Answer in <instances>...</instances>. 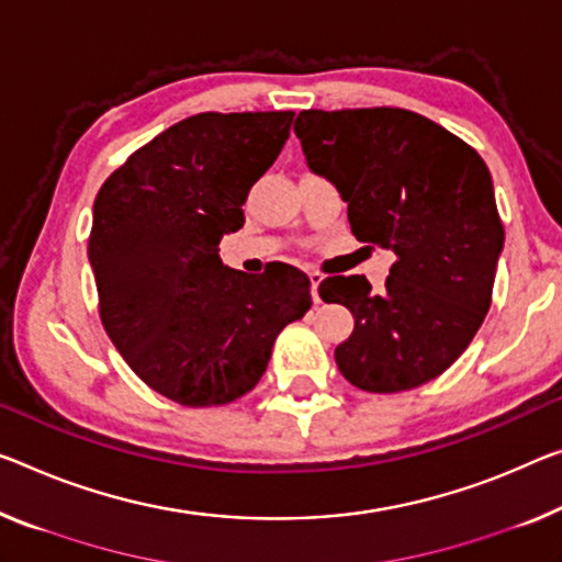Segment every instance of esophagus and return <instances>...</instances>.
<instances>
[{
  "label": "esophagus",
  "mask_w": 562,
  "mask_h": 562,
  "mask_svg": "<svg viewBox=\"0 0 562 562\" xmlns=\"http://www.w3.org/2000/svg\"><path fill=\"white\" fill-rule=\"evenodd\" d=\"M308 279H311V299H314V304H322V296H318V286H322L324 276L318 271H311Z\"/></svg>",
  "instance_id": "obj_1"
}]
</instances>
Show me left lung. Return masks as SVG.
I'll list each match as a JSON object with an SVG mask.
<instances>
[{
  "instance_id": "8db88e82",
  "label": "left lung",
  "mask_w": 562,
  "mask_h": 562,
  "mask_svg": "<svg viewBox=\"0 0 562 562\" xmlns=\"http://www.w3.org/2000/svg\"><path fill=\"white\" fill-rule=\"evenodd\" d=\"M293 133L308 170L347 203L353 236L396 256L379 293L364 276L318 286L353 316L336 367L374 394L427 384L470 347L490 308L505 231L485 160L400 108L304 110Z\"/></svg>"
}]
</instances>
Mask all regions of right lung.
<instances>
[{
	"instance_id": "obj_1",
	"label": "right lung",
	"mask_w": 562,
	"mask_h": 562,
	"mask_svg": "<svg viewBox=\"0 0 562 562\" xmlns=\"http://www.w3.org/2000/svg\"><path fill=\"white\" fill-rule=\"evenodd\" d=\"M293 112H201L135 150L102 183L88 244L105 331L137 376L183 407L251 392L276 336L311 306L289 263L223 266L248 191L279 158Z\"/></svg>"
}]
</instances>
